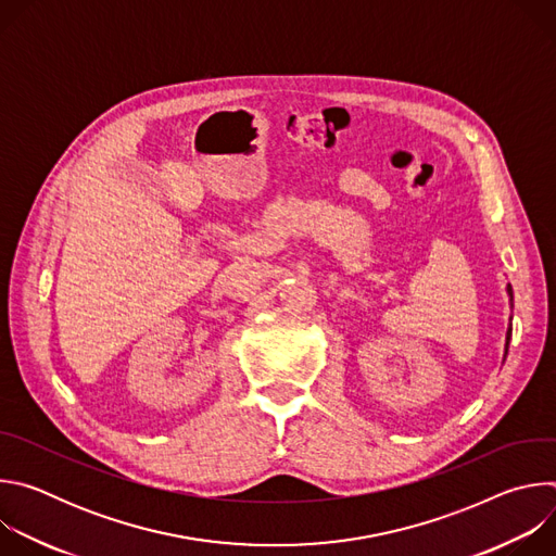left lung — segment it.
<instances>
[{
	"label": "left lung",
	"mask_w": 556,
	"mask_h": 556,
	"mask_svg": "<svg viewBox=\"0 0 556 556\" xmlns=\"http://www.w3.org/2000/svg\"><path fill=\"white\" fill-rule=\"evenodd\" d=\"M508 294H513V290H510V288H508ZM510 332H513V330L508 328V337H506V352H508V343H510Z\"/></svg>",
	"instance_id": "left-lung-1"
}]
</instances>
